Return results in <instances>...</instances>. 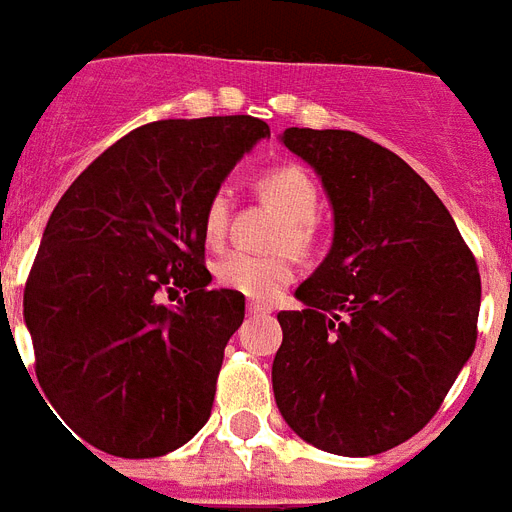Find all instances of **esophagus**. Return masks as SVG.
<instances>
[{"label": "esophagus", "mask_w": 512, "mask_h": 512, "mask_svg": "<svg viewBox=\"0 0 512 512\" xmlns=\"http://www.w3.org/2000/svg\"><path fill=\"white\" fill-rule=\"evenodd\" d=\"M272 312V306H267V304H259V301H251V304H248V314H253V317H256V314H269Z\"/></svg>", "instance_id": "obj_1"}]
</instances>
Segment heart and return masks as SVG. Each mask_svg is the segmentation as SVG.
Instances as JSON below:
<instances>
[{"instance_id":"1","label":"heart","mask_w":512,"mask_h":512,"mask_svg":"<svg viewBox=\"0 0 512 512\" xmlns=\"http://www.w3.org/2000/svg\"><path fill=\"white\" fill-rule=\"evenodd\" d=\"M259 192L261 198L269 200L277 211L285 214V224L277 230L272 248H290V251L304 253L312 245V219L320 208V192L312 177L298 166H280L259 179ZM230 214V195L224 190L214 192L203 211V237L211 248H222L227 240ZM214 275L216 282L232 293L269 301L293 280V264L285 251L269 253V256L237 251L216 264Z\"/></svg>"}]
</instances>
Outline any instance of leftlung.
Returning a JSON list of instances; mask_svg holds the SVG:
<instances>
[{"instance_id":"1","label":"left lung","mask_w":512,"mask_h":512,"mask_svg":"<svg viewBox=\"0 0 512 512\" xmlns=\"http://www.w3.org/2000/svg\"><path fill=\"white\" fill-rule=\"evenodd\" d=\"M280 142L322 179L333 245L280 312V415L317 449L370 457L436 415L476 349L481 277L455 219L396 153L343 129Z\"/></svg>"}]
</instances>
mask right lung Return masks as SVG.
Wrapping results in <instances>:
<instances>
[{
	"label": "right lung",
	"instance_id": "obj_1",
	"mask_svg": "<svg viewBox=\"0 0 512 512\" xmlns=\"http://www.w3.org/2000/svg\"><path fill=\"white\" fill-rule=\"evenodd\" d=\"M264 137L251 116L155 121L65 190L23 293L36 378L65 431L140 460L206 425L245 296L208 288L203 211ZM177 287L186 301L163 305Z\"/></svg>",
	"mask_w": 512,
	"mask_h": 512
}]
</instances>
